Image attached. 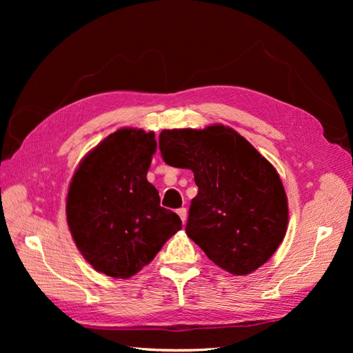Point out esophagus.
Returning <instances> with one entry per match:
<instances>
[{"label": "esophagus", "mask_w": 353, "mask_h": 353, "mask_svg": "<svg viewBox=\"0 0 353 353\" xmlns=\"http://www.w3.org/2000/svg\"><path fill=\"white\" fill-rule=\"evenodd\" d=\"M178 215H179L181 221H183V223H185V221H187V209L185 208L178 209Z\"/></svg>", "instance_id": "1"}]
</instances>
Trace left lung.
<instances>
[{
  "label": "left lung",
  "instance_id": "left-lung-1",
  "mask_svg": "<svg viewBox=\"0 0 353 353\" xmlns=\"http://www.w3.org/2000/svg\"><path fill=\"white\" fill-rule=\"evenodd\" d=\"M159 148L168 165L193 170L199 193L185 232L208 258L234 275L268 261L288 222L285 191L268 160L223 125L163 130Z\"/></svg>",
  "mask_w": 353,
  "mask_h": 353
}]
</instances>
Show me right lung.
<instances>
[{
	"instance_id": "1",
	"label": "right lung",
	"mask_w": 353,
	"mask_h": 353,
	"mask_svg": "<svg viewBox=\"0 0 353 353\" xmlns=\"http://www.w3.org/2000/svg\"><path fill=\"white\" fill-rule=\"evenodd\" d=\"M156 145L154 132L122 128L85 156L72 178L66 215L74 244L113 279L140 272L183 225L147 181Z\"/></svg>"
}]
</instances>
